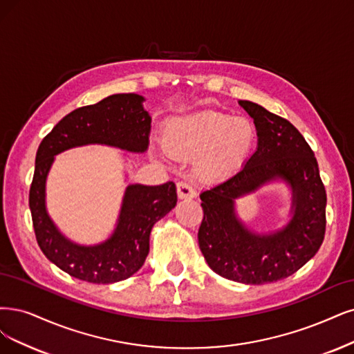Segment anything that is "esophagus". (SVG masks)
<instances>
[{"instance_id":"esophagus-1","label":"esophagus","mask_w":354,"mask_h":354,"mask_svg":"<svg viewBox=\"0 0 354 354\" xmlns=\"http://www.w3.org/2000/svg\"><path fill=\"white\" fill-rule=\"evenodd\" d=\"M178 188V197L180 200H191L195 197V189L192 188L191 184H188L187 180H179L176 184Z\"/></svg>"}]
</instances>
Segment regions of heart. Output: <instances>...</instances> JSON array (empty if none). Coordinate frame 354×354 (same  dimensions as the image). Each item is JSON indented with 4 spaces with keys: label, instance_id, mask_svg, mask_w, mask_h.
<instances>
[{
    "label": "heart",
    "instance_id": "obj_1",
    "mask_svg": "<svg viewBox=\"0 0 354 354\" xmlns=\"http://www.w3.org/2000/svg\"><path fill=\"white\" fill-rule=\"evenodd\" d=\"M255 137V127L246 118L201 111L169 121L165 128V147L170 156L182 159L200 156V172L221 178L241 166Z\"/></svg>",
    "mask_w": 354,
    "mask_h": 354
}]
</instances>
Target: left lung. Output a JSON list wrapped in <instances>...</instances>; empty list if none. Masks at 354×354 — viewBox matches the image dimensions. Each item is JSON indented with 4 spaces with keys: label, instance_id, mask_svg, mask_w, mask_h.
Listing matches in <instances>:
<instances>
[{
    "label": "left lung",
    "instance_id": "left-lung-1",
    "mask_svg": "<svg viewBox=\"0 0 354 354\" xmlns=\"http://www.w3.org/2000/svg\"><path fill=\"white\" fill-rule=\"evenodd\" d=\"M239 103L254 118L258 147L239 172L200 194L204 217L198 245L218 276L267 284L292 276L318 252L326 225V192L317 157L297 128L254 102ZM276 177L291 184L295 214L283 231L259 237L234 216V198Z\"/></svg>",
    "mask_w": 354,
    "mask_h": 354
}]
</instances>
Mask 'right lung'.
I'll list each match as a JSON object with an SVG mask.
<instances>
[{"mask_svg": "<svg viewBox=\"0 0 354 354\" xmlns=\"http://www.w3.org/2000/svg\"><path fill=\"white\" fill-rule=\"evenodd\" d=\"M142 100L140 95L122 93L78 108L65 115L39 144L29 191L36 241L49 261L78 280L109 284L133 276L149 255L153 225L176 205L174 182L156 187L129 185L115 233L96 246L71 243L46 213L45 180L55 154L91 142L128 151L147 150L151 118L142 109Z\"/></svg>", "mask_w": 354, "mask_h": 354, "instance_id": "obj_1", "label": "right lung"}]
</instances>
